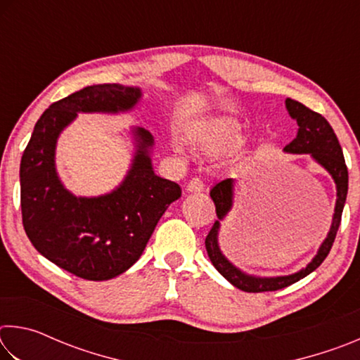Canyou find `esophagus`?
I'll return each mask as SVG.
<instances>
[{
	"mask_svg": "<svg viewBox=\"0 0 360 360\" xmlns=\"http://www.w3.org/2000/svg\"><path fill=\"white\" fill-rule=\"evenodd\" d=\"M202 191H203V181L200 179V178H193V179L187 184V192L197 193V192H202Z\"/></svg>",
	"mask_w": 360,
	"mask_h": 360,
	"instance_id": "34e87169",
	"label": "esophagus"
}]
</instances>
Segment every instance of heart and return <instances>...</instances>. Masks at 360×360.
<instances>
[{"label":"heart","instance_id":"b5f03b06","mask_svg":"<svg viewBox=\"0 0 360 360\" xmlns=\"http://www.w3.org/2000/svg\"><path fill=\"white\" fill-rule=\"evenodd\" d=\"M246 138L243 135L240 125L233 120H216L205 127L202 131L195 133L191 138V144L195 149L206 155H229L240 150ZM178 155H184L181 144L173 146Z\"/></svg>","mask_w":360,"mask_h":360}]
</instances>
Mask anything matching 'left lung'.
I'll use <instances>...</instances> for the list:
<instances>
[{"label":"left lung","mask_w":360,"mask_h":360,"mask_svg":"<svg viewBox=\"0 0 360 360\" xmlns=\"http://www.w3.org/2000/svg\"><path fill=\"white\" fill-rule=\"evenodd\" d=\"M285 108L292 119L297 120L298 131L297 136L285 146L284 152L289 154H309L326 172L332 176V179L337 186V203H335V212L332 217V225L328 230L327 238L322 241L318 249V254L314 255L309 264L302 268L300 271L292 273L288 276H254L241 271L238 266H235L231 262L222 254L219 248V230H221V222L229 214L231 206H233V195H235V181L229 178L211 188V198L216 205L217 221L212 225L208 236L205 240L208 257L212 262L216 270L227 279L230 284L245 292H268V290H279L288 288V285L300 281L302 278L308 276L318 268L332 249V245L337 236V231L341 222V212L345 208L346 195H348V168H346L343 150L338 143V138L335 135L330 124L322 117L321 114L311 111L302 103L288 98L285 100Z\"/></svg>","instance_id":"obj_1"}]
</instances>
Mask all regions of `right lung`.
Segmentation results:
<instances>
[{"label": "right lung", "mask_w": 360, "mask_h": 360, "mask_svg": "<svg viewBox=\"0 0 360 360\" xmlns=\"http://www.w3.org/2000/svg\"><path fill=\"white\" fill-rule=\"evenodd\" d=\"M141 90L120 84L89 85L52 103L39 120L20 162V206L25 233L41 255L89 281L122 275L141 257L163 212L181 187L154 173V138L131 129L135 155L125 179L100 197H76L58 178L57 139L77 112H125Z\"/></svg>", "instance_id": "obj_1"}]
</instances>
